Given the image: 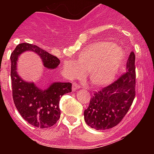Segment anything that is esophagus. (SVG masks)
<instances>
[{
	"label": "esophagus",
	"instance_id": "obj_1",
	"mask_svg": "<svg viewBox=\"0 0 154 154\" xmlns=\"http://www.w3.org/2000/svg\"><path fill=\"white\" fill-rule=\"evenodd\" d=\"M81 89V86H80V85H77L76 83H73V84H72V90H73V91L77 90V89Z\"/></svg>",
	"mask_w": 154,
	"mask_h": 154
}]
</instances>
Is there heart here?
Masks as SVG:
<instances>
[{"label": "heart", "instance_id": "obj_1", "mask_svg": "<svg viewBox=\"0 0 154 154\" xmlns=\"http://www.w3.org/2000/svg\"><path fill=\"white\" fill-rule=\"evenodd\" d=\"M123 65V53L112 42H98L89 45L77 56V62L65 60L62 73L69 80L81 79L89 75L96 88L111 84Z\"/></svg>", "mask_w": 154, "mask_h": 154}]
</instances>
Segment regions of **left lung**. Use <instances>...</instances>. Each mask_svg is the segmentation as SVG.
Segmentation results:
<instances>
[{
	"label": "left lung",
	"instance_id": "obj_1",
	"mask_svg": "<svg viewBox=\"0 0 154 154\" xmlns=\"http://www.w3.org/2000/svg\"><path fill=\"white\" fill-rule=\"evenodd\" d=\"M135 54L131 52L125 73L91 97L84 112L86 124L97 130L110 129L119 124L135 97Z\"/></svg>",
	"mask_w": 154,
	"mask_h": 154
}]
</instances>
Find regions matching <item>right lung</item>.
<instances>
[{
    "instance_id": "obj_1",
    "label": "right lung",
    "mask_w": 154,
    "mask_h": 154,
    "mask_svg": "<svg viewBox=\"0 0 154 154\" xmlns=\"http://www.w3.org/2000/svg\"><path fill=\"white\" fill-rule=\"evenodd\" d=\"M26 51L37 53L45 68L54 69L60 60L44 49L29 43L19 44L11 54V80L16 108L24 119L35 127L49 128L60 118L59 101L61 96L72 91L69 82H53L47 89H41L33 82H25L17 72L19 56Z\"/></svg>"
}]
</instances>
